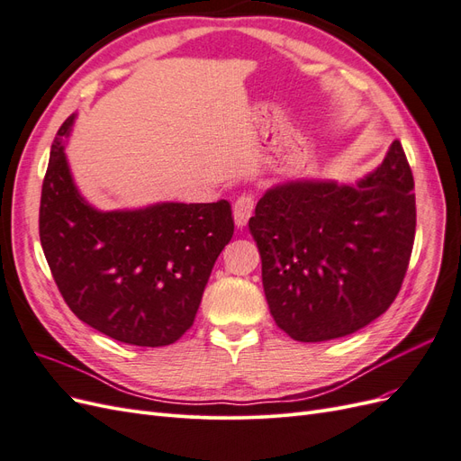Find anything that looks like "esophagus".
I'll list each match as a JSON object with an SVG mask.
<instances>
[{"label":"esophagus","mask_w":461,"mask_h":461,"mask_svg":"<svg viewBox=\"0 0 461 461\" xmlns=\"http://www.w3.org/2000/svg\"><path fill=\"white\" fill-rule=\"evenodd\" d=\"M254 196L252 194H242V196L234 202L232 213H234V222L239 229H244L248 225V219L254 213Z\"/></svg>","instance_id":"34e87169"}]
</instances>
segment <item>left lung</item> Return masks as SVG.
Segmentation results:
<instances>
[{
  "label": "left lung",
  "mask_w": 461,
  "mask_h": 461,
  "mask_svg": "<svg viewBox=\"0 0 461 461\" xmlns=\"http://www.w3.org/2000/svg\"><path fill=\"white\" fill-rule=\"evenodd\" d=\"M248 227L278 329L300 342L359 330L390 308L411 258L415 194L402 144L357 185L296 180L267 190Z\"/></svg>",
  "instance_id": "8db88e82"
}]
</instances>
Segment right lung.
Segmentation results:
<instances>
[{"instance_id": "add662e5", "label": "right lung", "mask_w": 461, "mask_h": 461, "mask_svg": "<svg viewBox=\"0 0 461 461\" xmlns=\"http://www.w3.org/2000/svg\"><path fill=\"white\" fill-rule=\"evenodd\" d=\"M75 115L51 144L40 242L63 300L124 344L167 346L192 327L215 259L234 232L227 200L97 212L80 196L63 151Z\"/></svg>"}]
</instances>
